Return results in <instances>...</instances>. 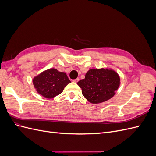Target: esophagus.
<instances>
[{
    "instance_id": "1",
    "label": "esophagus",
    "mask_w": 156,
    "mask_h": 156,
    "mask_svg": "<svg viewBox=\"0 0 156 156\" xmlns=\"http://www.w3.org/2000/svg\"><path fill=\"white\" fill-rule=\"evenodd\" d=\"M79 81V78H77V79H73V81L75 82V83H77Z\"/></svg>"
}]
</instances>
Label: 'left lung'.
<instances>
[{
  "label": "left lung",
  "mask_w": 156,
  "mask_h": 156,
  "mask_svg": "<svg viewBox=\"0 0 156 156\" xmlns=\"http://www.w3.org/2000/svg\"><path fill=\"white\" fill-rule=\"evenodd\" d=\"M82 94L92 103H100L111 99L120 85V77L115 71L107 69H91L85 78L77 83Z\"/></svg>",
  "instance_id": "obj_1"
}]
</instances>
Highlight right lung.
<instances>
[{
	"instance_id": "add662e5",
	"label": "right lung",
	"mask_w": 156,
	"mask_h": 156,
	"mask_svg": "<svg viewBox=\"0 0 156 156\" xmlns=\"http://www.w3.org/2000/svg\"><path fill=\"white\" fill-rule=\"evenodd\" d=\"M70 82L64 72L54 68L44 71L33 79L37 92L47 98H53L62 93Z\"/></svg>"
}]
</instances>
